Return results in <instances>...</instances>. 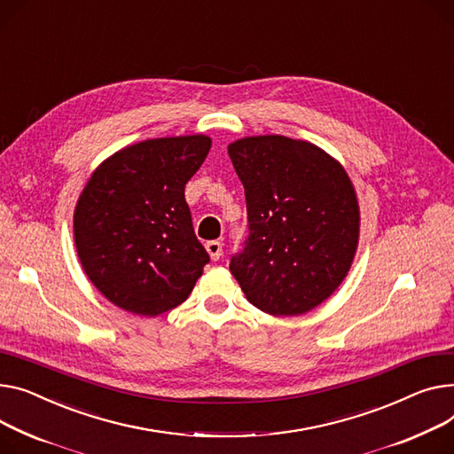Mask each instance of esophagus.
Listing matches in <instances>:
<instances>
[{"label": "esophagus", "mask_w": 454, "mask_h": 454, "mask_svg": "<svg viewBox=\"0 0 454 454\" xmlns=\"http://www.w3.org/2000/svg\"><path fill=\"white\" fill-rule=\"evenodd\" d=\"M206 252L209 254L211 259L217 261L223 255V245L219 243V240H207V243H206Z\"/></svg>", "instance_id": "1"}]
</instances>
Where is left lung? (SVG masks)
I'll use <instances>...</instances> for the list:
<instances>
[{
    "mask_svg": "<svg viewBox=\"0 0 454 454\" xmlns=\"http://www.w3.org/2000/svg\"><path fill=\"white\" fill-rule=\"evenodd\" d=\"M245 186L248 239L230 271L247 299L271 316H301L347 278L359 206L343 166L310 142L281 135L228 145Z\"/></svg>",
    "mask_w": 454,
    "mask_h": 454,
    "instance_id": "left-lung-1",
    "label": "left lung"
}]
</instances>
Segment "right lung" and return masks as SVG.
I'll return each instance as SVG.
<instances>
[{
    "label": "right lung",
    "mask_w": 454,
    "mask_h": 454,
    "mask_svg": "<svg viewBox=\"0 0 454 454\" xmlns=\"http://www.w3.org/2000/svg\"><path fill=\"white\" fill-rule=\"evenodd\" d=\"M206 135L151 138L116 151L90 175L74 209L87 278L113 305L155 317L192 294L209 255L184 199Z\"/></svg>",
    "instance_id": "obj_1"
}]
</instances>
